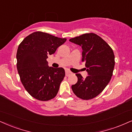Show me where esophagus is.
Returning a JSON list of instances; mask_svg holds the SVG:
<instances>
[{
  "mask_svg": "<svg viewBox=\"0 0 132 132\" xmlns=\"http://www.w3.org/2000/svg\"><path fill=\"white\" fill-rule=\"evenodd\" d=\"M71 74H72V73H71V71H70L69 70H65V75L67 76H70Z\"/></svg>",
  "mask_w": 132,
  "mask_h": 132,
  "instance_id": "esophagus-1",
  "label": "esophagus"
}]
</instances>
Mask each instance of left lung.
Segmentation results:
<instances>
[{
  "instance_id": "1",
  "label": "left lung",
  "mask_w": 132,
  "mask_h": 132,
  "mask_svg": "<svg viewBox=\"0 0 132 132\" xmlns=\"http://www.w3.org/2000/svg\"><path fill=\"white\" fill-rule=\"evenodd\" d=\"M69 41L82 48V62H85L89 75L84 79L81 74H76L78 81L71 86L73 92L82 100L95 98L108 85L113 75L115 65L113 50L94 33L82 34Z\"/></svg>"
}]
</instances>
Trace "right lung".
<instances>
[{
    "label": "right lung",
    "instance_id": "obj_1",
    "mask_svg": "<svg viewBox=\"0 0 132 132\" xmlns=\"http://www.w3.org/2000/svg\"><path fill=\"white\" fill-rule=\"evenodd\" d=\"M66 40L38 31L29 35L19 44L16 53L18 71L24 88L34 98L48 101L56 96L65 70L49 67L46 59Z\"/></svg>",
    "mask_w": 132,
    "mask_h": 132
}]
</instances>
